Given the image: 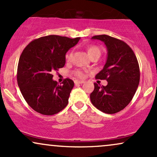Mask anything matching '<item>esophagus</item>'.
Instances as JSON below:
<instances>
[{
    "mask_svg": "<svg viewBox=\"0 0 157 157\" xmlns=\"http://www.w3.org/2000/svg\"><path fill=\"white\" fill-rule=\"evenodd\" d=\"M85 81L83 80H75V83L76 84H82V83H84Z\"/></svg>",
    "mask_w": 157,
    "mask_h": 157,
    "instance_id": "esophagus-1",
    "label": "esophagus"
}]
</instances>
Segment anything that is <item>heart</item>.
<instances>
[{
  "instance_id": "1",
  "label": "heart",
  "mask_w": 157,
  "mask_h": 157,
  "mask_svg": "<svg viewBox=\"0 0 157 157\" xmlns=\"http://www.w3.org/2000/svg\"><path fill=\"white\" fill-rule=\"evenodd\" d=\"M87 52L88 54H89V57H91L92 56L95 55H100V50L97 46H94V45H91V46H89L87 47ZM72 52H69L66 55V60H71V57H72ZM75 75L79 78H82V77H84V74L82 71H80V70H77V71H75Z\"/></svg>"
}]
</instances>
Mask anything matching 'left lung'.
<instances>
[{
	"label": "left lung",
	"instance_id": "1",
	"mask_svg": "<svg viewBox=\"0 0 157 157\" xmlns=\"http://www.w3.org/2000/svg\"><path fill=\"white\" fill-rule=\"evenodd\" d=\"M94 40L102 41L107 48L106 63L97 79L106 80L107 86L94 83L90 94L92 104L106 113L122 111L129 104L140 82V67L136 55L124 41L106 35H95Z\"/></svg>",
	"mask_w": 157,
	"mask_h": 157
}]
</instances>
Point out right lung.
Listing matches in <instances>:
<instances>
[{
  "mask_svg": "<svg viewBox=\"0 0 157 157\" xmlns=\"http://www.w3.org/2000/svg\"><path fill=\"white\" fill-rule=\"evenodd\" d=\"M80 39L48 35L34 40L23 49L17 66V84L23 98L35 111L53 115L67 105L75 83L66 78L58 85L52 80V72L63 67L66 52Z\"/></svg>",
  "mask_w": 157,
  "mask_h": 157,
  "instance_id": "obj_1",
  "label": "right lung"
}]
</instances>
